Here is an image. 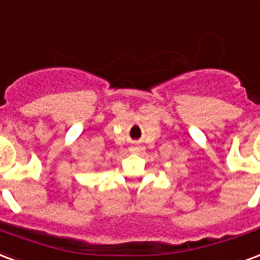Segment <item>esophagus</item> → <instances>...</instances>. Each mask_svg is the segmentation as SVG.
Returning a JSON list of instances; mask_svg holds the SVG:
<instances>
[{"mask_svg":"<svg viewBox=\"0 0 260 260\" xmlns=\"http://www.w3.org/2000/svg\"><path fill=\"white\" fill-rule=\"evenodd\" d=\"M140 150H142V147H140L139 145H134L131 147V151H132V153H140Z\"/></svg>","mask_w":260,"mask_h":260,"instance_id":"esophagus-1","label":"esophagus"}]
</instances>
